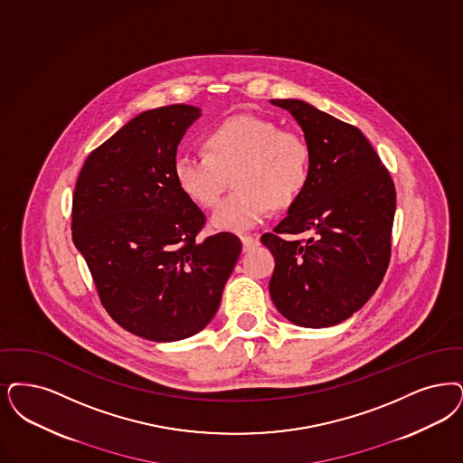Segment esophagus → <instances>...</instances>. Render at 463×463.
I'll use <instances>...</instances> for the list:
<instances>
[{"label":"esophagus","instance_id":"esophagus-1","mask_svg":"<svg viewBox=\"0 0 463 463\" xmlns=\"http://www.w3.org/2000/svg\"><path fill=\"white\" fill-rule=\"evenodd\" d=\"M241 242H242V250H244V251H251L253 248L259 246V240L253 238V236H242Z\"/></svg>","mask_w":463,"mask_h":463}]
</instances>
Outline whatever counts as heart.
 <instances>
[{"instance_id":"heart-1","label":"heart","mask_w":463,"mask_h":463,"mask_svg":"<svg viewBox=\"0 0 463 463\" xmlns=\"http://www.w3.org/2000/svg\"><path fill=\"white\" fill-rule=\"evenodd\" d=\"M204 153H181L174 177L189 200L212 208L229 185L227 196L212 215V225L227 232L257 227L270 208H288L301 196L310 177L312 151L301 134L279 129L257 115L229 117L204 134Z\"/></svg>"}]
</instances>
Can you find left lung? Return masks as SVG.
<instances>
[{
    "mask_svg": "<svg viewBox=\"0 0 463 463\" xmlns=\"http://www.w3.org/2000/svg\"><path fill=\"white\" fill-rule=\"evenodd\" d=\"M270 103L293 115L312 151V165L288 217L261 236L276 259L269 291L289 322L331 327L358 312L383 282L396 191L360 129L301 99ZM301 232H312L313 238H279Z\"/></svg>",
    "mask_w": 463,
    "mask_h": 463,
    "instance_id": "1",
    "label": "left lung"
}]
</instances>
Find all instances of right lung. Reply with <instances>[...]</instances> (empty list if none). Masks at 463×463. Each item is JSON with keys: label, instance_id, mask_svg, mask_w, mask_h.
Here are the masks:
<instances>
[{"label": "right lung", "instance_id": "1", "mask_svg": "<svg viewBox=\"0 0 463 463\" xmlns=\"http://www.w3.org/2000/svg\"><path fill=\"white\" fill-rule=\"evenodd\" d=\"M191 105L143 111L94 149L72 200V240L103 307L126 331L156 343L200 333L215 317L240 259L231 232L198 240L204 213L174 177Z\"/></svg>", "mask_w": 463, "mask_h": 463}]
</instances>
